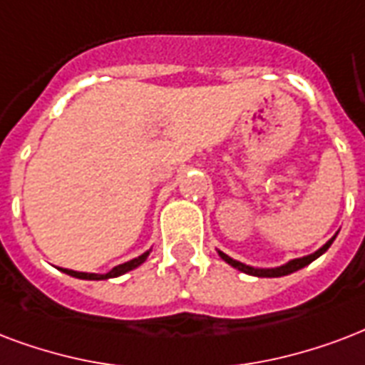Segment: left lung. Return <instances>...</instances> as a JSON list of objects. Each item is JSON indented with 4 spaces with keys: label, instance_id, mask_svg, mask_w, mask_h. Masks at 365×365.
I'll return each instance as SVG.
<instances>
[{
    "label": "left lung",
    "instance_id": "left-lung-1",
    "mask_svg": "<svg viewBox=\"0 0 365 365\" xmlns=\"http://www.w3.org/2000/svg\"><path fill=\"white\" fill-rule=\"evenodd\" d=\"M335 237H337V233H335V235H333V237H331L329 241L324 245V247H319L316 252H312V255H308V257H302V258H294V260H289L287 264L277 266V268H255V266H249V264H243V262H239V260H233L232 257H227L226 252H222V250H218V255H220V258L224 260V262H227L230 266H233V268L239 269V272H243V274H247V275H255V277H282V275H289V274H293V272H299V269H302L310 262H314L316 258L322 257L325 250L329 249L331 243L335 241Z\"/></svg>",
    "mask_w": 365,
    "mask_h": 365
}]
</instances>
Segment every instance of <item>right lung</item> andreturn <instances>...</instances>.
Here are the masks:
<instances>
[{"label":"right lung","mask_w":365,"mask_h":365,"mask_svg":"<svg viewBox=\"0 0 365 365\" xmlns=\"http://www.w3.org/2000/svg\"><path fill=\"white\" fill-rule=\"evenodd\" d=\"M149 252H151V249L145 250L143 255H139L138 258H132V260H128V262L118 264V266H115V268L110 269V272H107V274H86V272H74V269H66V268H61V272H65L66 275H72V277H78V279L101 282V279H110V277H118V275H124L126 272H130V269L141 266V264L147 260V257H149Z\"/></svg>","instance_id":"obj_1"}]
</instances>
